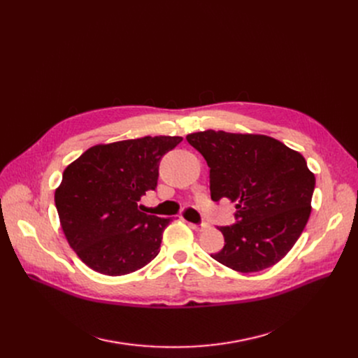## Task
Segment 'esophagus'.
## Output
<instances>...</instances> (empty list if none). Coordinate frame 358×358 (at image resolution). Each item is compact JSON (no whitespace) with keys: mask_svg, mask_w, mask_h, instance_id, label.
I'll return each mask as SVG.
<instances>
[{"mask_svg":"<svg viewBox=\"0 0 358 358\" xmlns=\"http://www.w3.org/2000/svg\"><path fill=\"white\" fill-rule=\"evenodd\" d=\"M190 228H192V229H194L196 232H203L206 228H208V224H206V223H200V224L190 223Z\"/></svg>","mask_w":358,"mask_h":358,"instance_id":"1","label":"esophagus"}]
</instances>
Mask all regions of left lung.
I'll list each match as a JSON object with an SVG mask.
<instances>
[{
    "label": "left lung",
    "instance_id": "1",
    "mask_svg": "<svg viewBox=\"0 0 358 358\" xmlns=\"http://www.w3.org/2000/svg\"><path fill=\"white\" fill-rule=\"evenodd\" d=\"M210 168L213 201L235 203L236 223L220 227L224 247L212 254L239 273L266 270L285 258L312 210L315 176L302 154L266 135L204 130L187 135Z\"/></svg>",
    "mask_w": 358,
    "mask_h": 358
}]
</instances>
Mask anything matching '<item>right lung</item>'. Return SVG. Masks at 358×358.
Wrapping results in <instances>:
<instances>
[{
  "label": "right lung",
  "mask_w": 358,
  "mask_h": 358,
  "mask_svg": "<svg viewBox=\"0 0 358 358\" xmlns=\"http://www.w3.org/2000/svg\"><path fill=\"white\" fill-rule=\"evenodd\" d=\"M181 136H145L91 146L64 171L55 204L71 248L91 270L134 273L152 261L171 222L139 210L155 190L161 158Z\"/></svg>",
  "instance_id": "obj_1"
}]
</instances>
